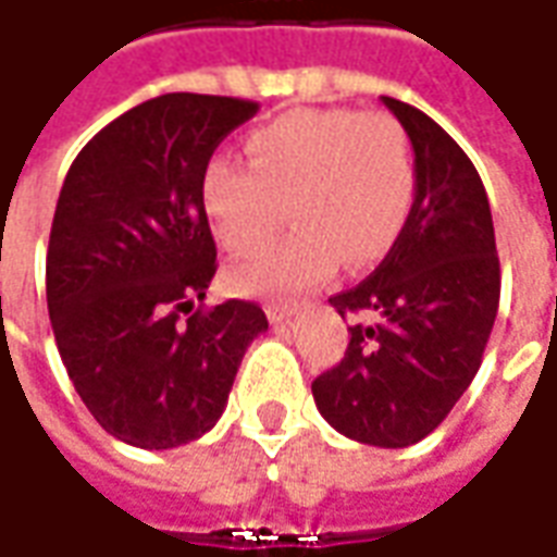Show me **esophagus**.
Masks as SVG:
<instances>
[{"instance_id":"1","label":"esophagus","mask_w":557,"mask_h":557,"mask_svg":"<svg viewBox=\"0 0 557 557\" xmlns=\"http://www.w3.org/2000/svg\"><path fill=\"white\" fill-rule=\"evenodd\" d=\"M264 314H268L271 323H289V320L296 317V308H293V305H274V301H271V305L264 308Z\"/></svg>"}]
</instances>
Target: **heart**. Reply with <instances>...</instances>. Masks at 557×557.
Masks as SVG:
<instances>
[{
    "instance_id": "obj_1",
    "label": "heart",
    "mask_w": 557,
    "mask_h": 557,
    "mask_svg": "<svg viewBox=\"0 0 557 557\" xmlns=\"http://www.w3.org/2000/svg\"><path fill=\"white\" fill-rule=\"evenodd\" d=\"M243 150L249 170L224 157L202 169L212 237L227 252H249L277 231L280 206L296 231L227 268L240 296L296 298L336 274L342 259L373 264L410 219V145L385 113L293 110L249 132Z\"/></svg>"
}]
</instances>
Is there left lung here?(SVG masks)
Listing matches in <instances>:
<instances>
[{
  "label": "left lung",
  "mask_w": 557,
  "mask_h": 557,
  "mask_svg": "<svg viewBox=\"0 0 557 557\" xmlns=\"http://www.w3.org/2000/svg\"><path fill=\"white\" fill-rule=\"evenodd\" d=\"M412 145L416 197L388 256L330 298L363 314L333 370L311 382L317 410L351 441L410 447L471 385L499 308V256L487 190L466 150L397 98H382Z\"/></svg>",
  "instance_id": "1"
}]
</instances>
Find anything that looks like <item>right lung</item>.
I'll use <instances>...</instances> for the list:
<instances>
[{"instance_id":"add662e5","label":"right lung","mask_w":557,"mask_h":557,"mask_svg":"<svg viewBox=\"0 0 557 557\" xmlns=\"http://www.w3.org/2000/svg\"><path fill=\"white\" fill-rule=\"evenodd\" d=\"M256 101L172 91L125 110L70 165L46 256V296L70 382L98 425L141 450L209 432L249 342L256 301L197 308L215 277L200 178Z\"/></svg>"}]
</instances>
